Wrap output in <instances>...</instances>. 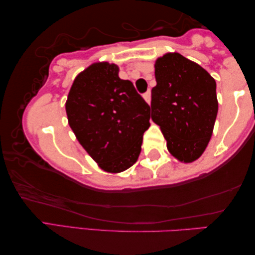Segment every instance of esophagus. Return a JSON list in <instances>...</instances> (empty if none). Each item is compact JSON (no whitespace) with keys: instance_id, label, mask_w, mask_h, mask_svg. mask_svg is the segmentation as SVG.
Wrapping results in <instances>:
<instances>
[{"instance_id":"esophagus-1","label":"esophagus","mask_w":255,"mask_h":255,"mask_svg":"<svg viewBox=\"0 0 255 255\" xmlns=\"http://www.w3.org/2000/svg\"><path fill=\"white\" fill-rule=\"evenodd\" d=\"M143 98H144L145 102H147L150 105V103H151V93H150V90H148L147 93L143 94Z\"/></svg>"}]
</instances>
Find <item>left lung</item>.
<instances>
[{
    "mask_svg": "<svg viewBox=\"0 0 255 255\" xmlns=\"http://www.w3.org/2000/svg\"><path fill=\"white\" fill-rule=\"evenodd\" d=\"M155 77L151 119L176 159L197 160L209 143L218 113L215 79L178 53L157 58Z\"/></svg>",
    "mask_w": 255,
    "mask_h": 255,
    "instance_id": "left-lung-1",
    "label": "left lung"
}]
</instances>
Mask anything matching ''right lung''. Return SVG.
<instances>
[{"label": "right lung", "instance_id": "right-lung-1", "mask_svg": "<svg viewBox=\"0 0 255 255\" xmlns=\"http://www.w3.org/2000/svg\"><path fill=\"white\" fill-rule=\"evenodd\" d=\"M70 128L100 168L121 173L139 158L150 107L119 66L98 62L74 79L65 103Z\"/></svg>", "mask_w": 255, "mask_h": 255}]
</instances>
